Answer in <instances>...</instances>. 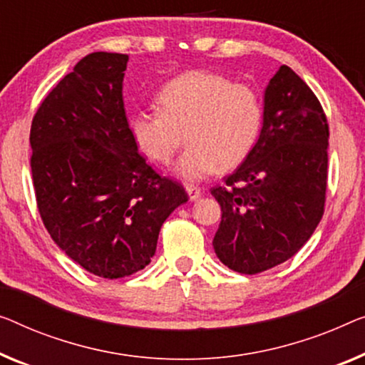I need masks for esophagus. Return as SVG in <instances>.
Listing matches in <instances>:
<instances>
[{"mask_svg":"<svg viewBox=\"0 0 365 365\" xmlns=\"http://www.w3.org/2000/svg\"><path fill=\"white\" fill-rule=\"evenodd\" d=\"M187 193H188V198L192 201H197L201 197V190L198 187H193V185H188Z\"/></svg>","mask_w":365,"mask_h":365,"instance_id":"1","label":"esophagus"}]
</instances>
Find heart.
I'll return each instance as SVG.
<instances>
[{"instance_id":"heart-1","label":"heart","mask_w":365,"mask_h":365,"mask_svg":"<svg viewBox=\"0 0 365 365\" xmlns=\"http://www.w3.org/2000/svg\"><path fill=\"white\" fill-rule=\"evenodd\" d=\"M159 110H138L128 119L135 148L155 164H168L185 139L190 145L173 167L185 182L203 180L217 165L246 159L264 121L259 95L225 75L192 70L162 86Z\"/></svg>"}]
</instances>
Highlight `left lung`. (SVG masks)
Masks as SVG:
<instances>
[{
  "mask_svg": "<svg viewBox=\"0 0 365 365\" xmlns=\"http://www.w3.org/2000/svg\"><path fill=\"white\" fill-rule=\"evenodd\" d=\"M329 129L309 86L282 65L264 91L249 155L211 195L221 206L213 247L226 267L259 274L293 257L324 211Z\"/></svg>",
  "mask_w": 365,
  "mask_h": 365,
  "instance_id": "obj_1",
  "label": "left lung"
}]
</instances>
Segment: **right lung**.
<instances>
[{
	"mask_svg": "<svg viewBox=\"0 0 365 365\" xmlns=\"http://www.w3.org/2000/svg\"><path fill=\"white\" fill-rule=\"evenodd\" d=\"M126 53L93 52L58 81L31 126L39 213L90 274L121 279L155 254L164 221L188 197L138 152L123 101Z\"/></svg>",
	"mask_w": 365,
	"mask_h": 365,
	"instance_id": "obj_1",
	"label": "right lung"
}]
</instances>
